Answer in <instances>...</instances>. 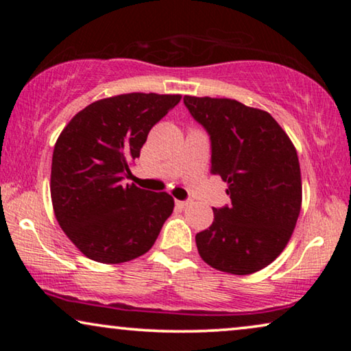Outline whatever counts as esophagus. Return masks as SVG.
I'll use <instances>...</instances> for the list:
<instances>
[{"instance_id": "1", "label": "esophagus", "mask_w": 351, "mask_h": 351, "mask_svg": "<svg viewBox=\"0 0 351 351\" xmlns=\"http://www.w3.org/2000/svg\"><path fill=\"white\" fill-rule=\"evenodd\" d=\"M177 204H179L180 208H186V206L191 204V201H190V199H185V201H177Z\"/></svg>"}]
</instances>
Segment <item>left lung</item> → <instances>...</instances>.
Wrapping results in <instances>:
<instances>
[{
  "mask_svg": "<svg viewBox=\"0 0 351 351\" xmlns=\"http://www.w3.org/2000/svg\"><path fill=\"white\" fill-rule=\"evenodd\" d=\"M184 104L208 132L210 171L232 199L213 208V225L196 234L199 256L232 275L262 270L286 247L300 214L295 148L270 113L238 100L185 95Z\"/></svg>",
  "mask_w": 351,
  "mask_h": 351,
  "instance_id": "obj_1",
  "label": "left lung"
}]
</instances>
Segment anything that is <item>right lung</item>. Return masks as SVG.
<instances>
[{"label":"right lung","mask_w":351,"mask_h":351,"mask_svg":"<svg viewBox=\"0 0 351 351\" xmlns=\"http://www.w3.org/2000/svg\"><path fill=\"white\" fill-rule=\"evenodd\" d=\"M180 99L132 93L97 100L75 114L57 138L52 206L60 228L86 257L121 263L155 244L174 199L123 180L150 129Z\"/></svg>","instance_id":"1"}]
</instances>
